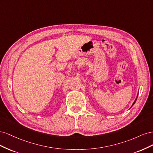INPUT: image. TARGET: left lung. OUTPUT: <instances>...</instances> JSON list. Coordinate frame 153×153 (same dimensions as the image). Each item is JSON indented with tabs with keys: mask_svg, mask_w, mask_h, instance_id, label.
I'll return each mask as SVG.
<instances>
[{
	"mask_svg": "<svg viewBox=\"0 0 153 153\" xmlns=\"http://www.w3.org/2000/svg\"><path fill=\"white\" fill-rule=\"evenodd\" d=\"M138 94H137V98H136V99H135V101H134V102H133V104H132V106H131V107H132V106H133V105H134V104H135V102H136V101H137V98H138ZM131 107H130V108H131Z\"/></svg>",
	"mask_w": 153,
	"mask_h": 153,
	"instance_id": "left-lung-1",
	"label": "left lung"
}]
</instances>
